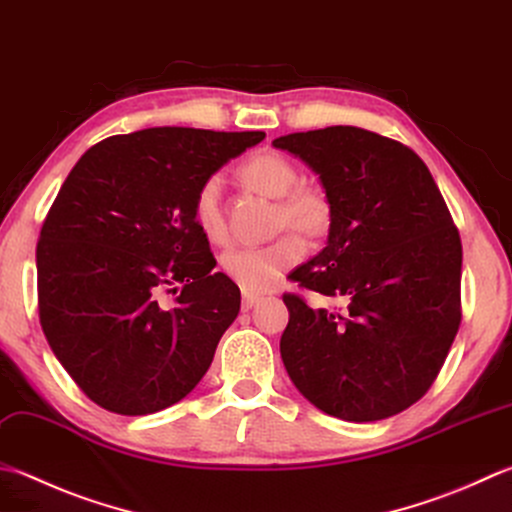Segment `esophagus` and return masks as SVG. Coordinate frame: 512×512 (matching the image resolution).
I'll list each match as a JSON object with an SVG mask.
<instances>
[{"label":"esophagus","mask_w":512,"mask_h":512,"mask_svg":"<svg viewBox=\"0 0 512 512\" xmlns=\"http://www.w3.org/2000/svg\"><path fill=\"white\" fill-rule=\"evenodd\" d=\"M259 302L257 295H250V293H244L242 295V310H250L255 304Z\"/></svg>","instance_id":"esophagus-1"}]
</instances>
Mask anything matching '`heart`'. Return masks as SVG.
Wrapping results in <instances>:
<instances>
[{
  "mask_svg": "<svg viewBox=\"0 0 512 512\" xmlns=\"http://www.w3.org/2000/svg\"><path fill=\"white\" fill-rule=\"evenodd\" d=\"M246 182L264 195L279 199L275 226L297 228L308 237H322L333 222V206L319 186L299 184V170L279 153H259L242 166ZM222 177L210 175L199 186L193 204L197 228L210 242H226L228 228L222 208ZM306 242L297 233H286L264 246H237L222 255V270L246 293H264L279 282L288 268L302 262Z\"/></svg>",
  "mask_w": 512,
  "mask_h": 512,
  "instance_id": "b5f03b06",
  "label": "heart"
}]
</instances>
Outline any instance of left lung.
Wrapping results in <instances>:
<instances>
[{
  "instance_id": "8db88e82",
  "label": "left lung",
  "mask_w": 512,
  "mask_h": 512,
  "mask_svg": "<svg viewBox=\"0 0 512 512\" xmlns=\"http://www.w3.org/2000/svg\"><path fill=\"white\" fill-rule=\"evenodd\" d=\"M319 175L333 206L322 253L290 279L344 310L286 293L279 342L310 404L346 422L413 406L444 366L462 322V239L415 150L355 126L277 137Z\"/></svg>"
}]
</instances>
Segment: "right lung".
I'll return each mask as SVG.
<instances>
[{"label": "right lung", "mask_w": 512, "mask_h": 512, "mask_svg": "<svg viewBox=\"0 0 512 512\" xmlns=\"http://www.w3.org/2000/svg\"><path fill=\"white\" fill-rule=\"evenodd\" d=\"M262 130L159 126L90 146L37 242L39 322L88 399L117 415L177 404L239 313L193 204L204 179Z\"/></svg>", "instance_id": "1"}]
</instances>
